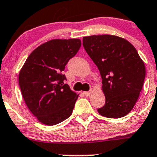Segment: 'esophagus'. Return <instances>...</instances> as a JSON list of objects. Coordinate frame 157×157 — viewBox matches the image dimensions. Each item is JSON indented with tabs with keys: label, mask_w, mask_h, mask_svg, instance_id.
I'll use <instances>...</instances> for the list:
<instances>
[{
	"label": "esophagus",
	"mask_w": 157,
	"mask_h": 157,
	"mask_svg": "<svg viewBox=\"0 0 157 157\" xmlns=\"http://www.w3.org/2000/svg\"><path fill=\"white\" fill-rule=\"evenodd\" d=\"M92 90H90L89 92H84L83 94H84V95L86 96V97H89V96L92 94Z\"/></svg>",
	"instance_id": "34e87169"
}]
</instances>
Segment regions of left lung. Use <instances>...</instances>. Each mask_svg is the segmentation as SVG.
Returning a JSON list of instances; mask_svg holds the SVG:
<instances>
[{
    "label": "left lung",
    "mask_w": 157,
    "mask_h": 157,
    "mask_svg": "<svg viewBox=\"0 0 157 157\" xmlns=\"http://www.w3.org/2000/svg\"><path fill=\"white\" fill-rule=\"evenodd\" d=\"M82 44L102 78L106 102L98 112L110 118L127 115L136 103L145 77L144 63L136 49L126 39L107 34L83 37Z\"/></svg>",
    "instance_id": "left-lung-1"
}]
</instances>
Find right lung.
<instances>
[{
  "mask_svg": "<svg viewBox=\"0 0 157 157\" xmlns=\"http://www.w3.org/2000/svg\"><path fill=\"white\" fill-rule=\"evenodd\" d=\"M81 46L79 39H51L29 55L18 75L26 105L42 124H57L72 114L79 94L64 83L65 65Z\"/></svg>",
  "mask_w": 157,
  "mask_h": 157,
  "instance_id": "obj_1",
  "label": "right lung"
}]
</instances>
